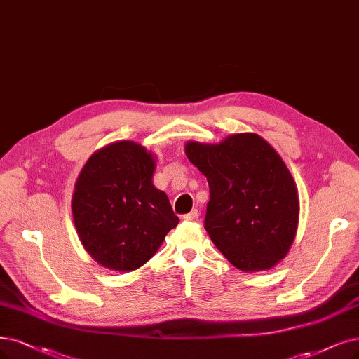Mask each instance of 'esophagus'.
Here are the masks:
<instances>
[{
  "label": "esophagus",
  "mask_w": 359,
  "mask_h": 359,
  "mask_svg": "<svg viewBox=\"0 0 359 359\" xmlns=\"http://www.w3.org/2000/svg\"><path fill=\"white\" fill-rule=\"evenodd\" d=\"M198 217H200V213H198V210L195 208V210H192L191 213H188V215H184L183 216V219L187 220V222H196L198 220Z\"/></svg>",
  "instance_id": "obj_1"
}]
</instances>
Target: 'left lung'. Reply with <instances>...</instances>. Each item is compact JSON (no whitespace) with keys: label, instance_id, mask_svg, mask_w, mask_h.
I'll return each mask as SVG.
<instances>
[{"label":"left lung","instance_id":"left-lung-1","mask_svg":"<svg viewBox=\"0 0 359 359\" xmlns=\"http://www.w3.org/2000/svg\"><path fill=\"white\" fill-rule=\"evenodd\" d=\"M184 152L208 182L204 228L211 241L244 272L273 268L299 223L296 183L281 156L255 133L215 144L188 142Z\"/></svg>","mask_w":359,"mask_h":359}]
</instances>
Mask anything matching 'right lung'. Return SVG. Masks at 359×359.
Returning a JSON list of instances; mask_svg holds the SVG:
<instances>
[{
  "mask_svg": "<svg viewBox=\"0 0 359 359\" xmlns=\"http://www.w3.org/2000/svg\"><path fill=\"white\" fill-rule=\"evenodd\" d=\"M155 161L143 146L121 140L93 154L76 179L72 216L87 253L102 266L140 268L177 226L168 196L154 187Z\"/></svg>",
  "mask_w": 359,
  "mask_h": 359,
  "instance_id": "obj_1",
  "label": "right lung"
}]
</instances>
